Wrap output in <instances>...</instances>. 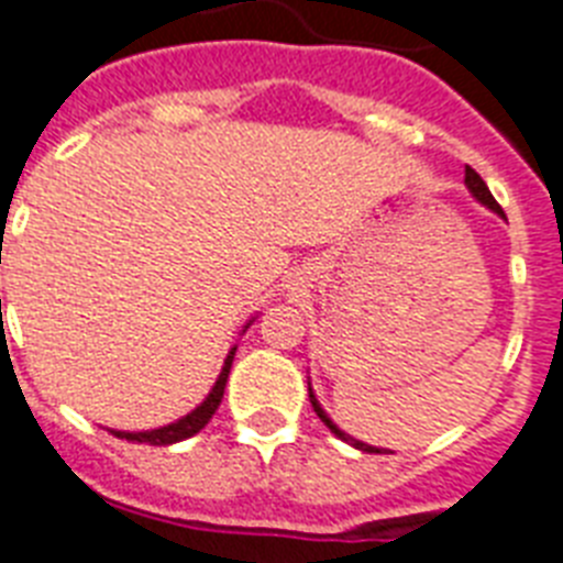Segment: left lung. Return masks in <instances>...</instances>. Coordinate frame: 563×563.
Wrapping results in <instances>:
<instances>
[{"instance_id":"1","label":"left lung","mask_w":563,"mask_h":563,"mask_svg":"<svg viewBox=\"0 0 563 563\" xmlns=\"http://www.w3.org/2000/svg\"><path fill=\"white\" fill-rule=\"evenodd\" d=\"M465 187H468V190H472V196L474 199H477L479 205H486L488 210H495L497 217H504L506 219V213H504V208H500V205L495 202V196H492V190H488L486 187V181H483V178L477 176V173L472 170V167H465ZM309 401H312V408H314V413L321 416V422L327 424L329 431L335 433L338 440H344L346 445H353V448H358V451H367V454H382V451H385V448H376V445H367V442H361V440H355V437H350V433H344L341 431V428H338L335 422H332V419H329V413L327 410L321 408V401H318V396H314L312 393V382H309Z\"/></svg>"}]
</instances>
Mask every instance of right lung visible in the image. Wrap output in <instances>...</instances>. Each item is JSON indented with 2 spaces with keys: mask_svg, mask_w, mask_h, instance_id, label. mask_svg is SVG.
Masks as SVG:
<instances>
[{
  "mask_svg": "<svg viewBox=\"0 0 563 563\" xmlns=\"http://www.w3.org/2000/svg\"><path fill=\"white\" fill-rule=\"evenodd\" d=\"M251 323H254V318L242 327V332H245ZM234 353H236V346H231V353H228L225 364H222V373H219L217 385L210 387V393L205 396L202 405H196L187 416H181V419H176V422L170 424H164V428H153V431H109V433H115L118 440L147 442V445H173V442L190 440L194 433H199L205 424L210 422V416L217 413L219 401H222V393H225V385H228V373H231V364H234Z\"/></svg>",
  "mask_w": 563,
  "mask_h": 563,
  "instance_id": "right-lung-1",
  "label": "right lung"
}]
</instances>
